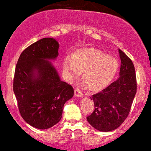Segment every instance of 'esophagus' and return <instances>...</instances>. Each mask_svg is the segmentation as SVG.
I'll return each instance as SVG.
<instances>
[{
  "instance_id": "esophagus-1",
  "label": "esophagus",
  "mask_w": 151,
  "mask_h": 151,
  "mask_svg": "<svg viewBox=\"0 0 151 151\" xmlns=\"http://www.w3.org/2000/svg\"><path fill=\"white\" fill-rule=\"evenodd\" d=\"M74 96L77 97H82L83 93L79 89H76L74 90Z\"/></svg>"
}]
</instances>
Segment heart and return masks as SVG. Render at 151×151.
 <instances>
[{"instance_id":"b5f03b06","label":"heart","mask_w":151,"mask_h":151,"mask_svg":"<svg viewBox=\"0 0 151 151\" xmlns=\"http://www.w3.org/2000/svg\"><path fill=\"white\" fill-rule=\"evenodd\" d=\"M119 68L116 58L95 48L81 50L74 57L67 55L63 65L64 72L70 80L76 79L83 72V80L91 91H98L108 85Z\"/></svg>"}]
</instances>
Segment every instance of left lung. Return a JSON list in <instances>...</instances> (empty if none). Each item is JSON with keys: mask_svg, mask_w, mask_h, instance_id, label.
Here are the masks:
<instances>
[{"mask_svg": "<svg viewBox=\"0 0 151 151\" xmlns=\"http://www.w3.org/2000/svg\"><path fill=\"white\" fill-rule=\"evenodd\" d=\"M121 69L116 81L97 93L91 99L94 110L86 117L92 127L102 132L116 129L129 115L136 93V76L132 61L121 50Z\"/></svg>", "mask_w": 151, "mask_h": 151, "instance_id": "obj_1", "label": "left lung"}]
</instances>
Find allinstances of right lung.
Here are the masks:
<instances>
[{"mask_svg": "<svg viewBox=\"0 0 151 151\" xmlns=\"http://www.w3.org/2000/svg\"><path fill=\"white\" fill-rule=\"evenodd\" d=\"M60 45L52 37L40 40L20 55L15 71L13 91L22 119L32 127L47 129L62 118L64 104L74 89L62 81L51 60Z\"/></svg>", "mask_w": 151, "mask_h": 151, "instance_id": "1", "label": "right lung"}]
</instances>
